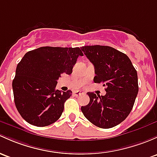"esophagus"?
I'll list each match as a JSON object with an SVG mask.
<instances>
[{"instance_id":"34e87169","label":"esophagus","mask_w":157,"mask_h":157,"mask_svg":"<svg viewBox=\"0 0 157 157\" xmlns=\"http://www.w3.org/2000/svg\"><path fill=\"white\" fill-rule=\"evenodd\" d=\"M82 94H83V92H79V91H76V92H74V96H76V97L80 96V95H81Z\"/></svg>"}]
</instances>
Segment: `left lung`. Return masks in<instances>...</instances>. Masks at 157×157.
I'll list each match as a JSON object with an SVG mask.
<instances>
[{"label": "left lung", "mask_w": 157, "mask_h": 157, "mask_svg": "<svg viewBox=\"0 0 157 157\" xmlns=\"http://www.w3.org/2000/svg\"><path fill=\"white\" fill-rule=\"evenodd\" d=\"M82 51L93 64L95 83H102L106 95L87 92L90 103L81 107L85 117L102 128L117 126L131 112L138 92V74L126 54L108 46H84Z\"/></svg>", "instance_id": "1"}]
</instances>
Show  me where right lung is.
Masks as SVG:
<instances>
[{
    "label": "right lung",
    "instance_id": "add662e5",
    "mask_svg": "<svg viewBox=\"0 0 157 157\" xmlns=\"http://www.w3.org/2000/svg\"><path fill=\"white\" fill-rule=\"evenodd\" d=\"M79 56V47H43L26 52L16 67L13 80L14 101L22 117L34 126L55 123L72 92L56 90L61 74H71Z\"/></svg>",
    "mask_w": 157,
    "mask_h": 157
}]
</instances>
